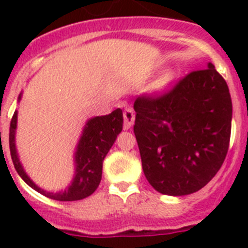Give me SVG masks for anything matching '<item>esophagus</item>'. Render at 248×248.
Listing matches in <instances>:
<instances>
[{"label": "esophagus", "instance_id": "obj_1", "mask_svg": "<svg viewBox=\"0 0 248 248\" xmlns=\"http://www.w3.org/2000/svg\"><path fill=\"white\" fill-rule=\"evenodd\" d=\"M124 130H128V128L131 127L132 124H134V121H135V112H134V109L127 107V108L124 110Z\"/></svg>", "mask_w": 248, "mask_h": 248}]
</instances>
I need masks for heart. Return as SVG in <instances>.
<instances>
[{
	"label": "heart",
	"mask_w": 248,
	"mask_h": 248,
	"mask_svg": "<svg viewBox=\"0 0 248 248\" xmlns=\"http://www.w3.org/2000/svg\"><path fill=\"white\" fill-rule=\"evenodd\" d=\"M169 81H170L169 76H163L162 78L158 81V83H157V87H158V89H162V87H165V86L169 83Z\"/></svg>",
	"instance_id": "obj_1"
}]
</instances>
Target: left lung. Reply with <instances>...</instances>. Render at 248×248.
Wrapping results in <instances>:
<instances>
[{"label": "left lung", "mask_w": 248, "mask_h": 248, "mask_svg": "<svg viewBox=\"0 0 248 248\" xmlns=\"http://www.w3.org/2000/svg\"><path fill=\"white\" fill-rule=\"evenodd\" d=\"M134 132L144 175L157 192L186 196L215 176L227 155L232 99L211 63L159 97H138Z\"/></svg>", "instance_id": "8db88e82"}]
</instances>
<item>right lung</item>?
Returning a JSON list of instances; mask_svg holds the SVG:
<instances>
[{
    "instance_id": "1",
    "label": "right lung",
    "mask_w": 248,
    "mask_h": 248,
    "mask_svg": "<svg viewBox=\"0 0 248 248\" xmlns=\"http://www.w3.org/2000/svg\"><path fill=\"white\" fill-rule=\"evenodd\" d=\"M20 93L17 103L21 100ZM124 114L120 108L113 110L108 116H96L86 121L82 134L79 136L78 143L73 155L75 162V175L71 184L59 192H48L34 183L25 172L17 155L15 135L17 127V110H15L10 124V153L15 170L20 177L36 192L55 201H78L91 196L100 184L103 161L108 155L109 149L116 141L117 136L122 131Z\"/></svg>"
}]
</instances>
